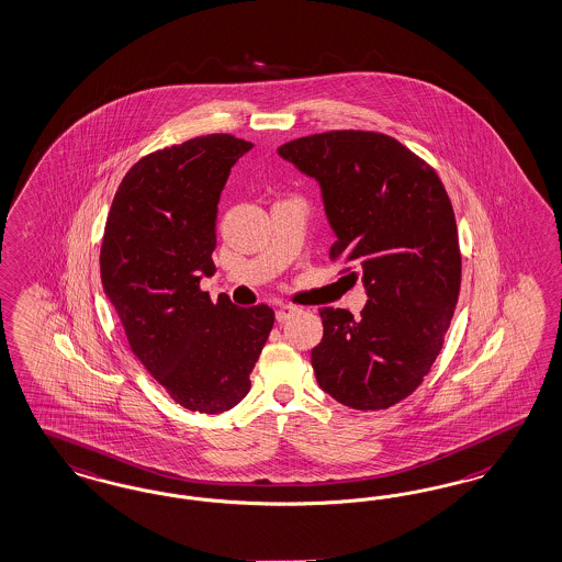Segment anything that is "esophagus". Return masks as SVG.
Returning a JSON list of instances; mask_svg holds the SVG:
<instances>
[{"instance_id": "obj_1", "label": "esophagus", "mask_w": 562, "mask_h": 562, "mask_svg": "<svg viewBox=\"0 0 562 562\" xmlns=\"http://www.w3.org/2000/svg\"><path fill=\"white\" fill-rule=\"evenodd\" d=\"M296 311L299 310L292 307V305H282V307L276 310V319H278V322H286V319H291Z\"/></svg>"}]
</instances>
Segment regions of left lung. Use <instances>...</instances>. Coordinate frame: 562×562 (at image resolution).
<instances>
[{
  "label": "left lung",
  "instance_id": "1",
  "mask_svg": "<svg viewBox=\"0 0 562 562\" xmlns=\"http://www.w3.org/2000/svg\"><path fill=\"white\" fill-rule=\"evenodd\" d=\"M317 180L340 261L368 303L361 317L319 310L311 350L317 384L357 411L387 408L424 382L445 345L461 289L454 212L442 180L403 143L369 131H329L278 147Z\"/></svg>",
  "mask_w": 562,
  "mask_h": 562
}]
</instances>
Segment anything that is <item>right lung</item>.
<instances>
[{
	"label": "right lung",
	"mask_w": 562,
	"mask_h": 562,
	"mask_svg": "<svg viewBox=\"0 0 562 562\" xmlns=\"http://www.w3.org/2000/svg\"><path fill=\"white\" fill-rule=\"evenodd\" d=\"M252 143L196 136L145 155L122 178L101 243V282L136 359L180 407L217 415L251 387L271 326L268 305L201 291L213 276L222 189Z\"/></svg>",
	"instance_id": "1"
}]
</instances>
